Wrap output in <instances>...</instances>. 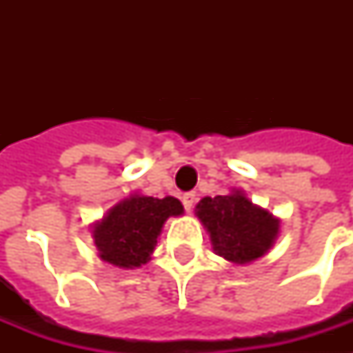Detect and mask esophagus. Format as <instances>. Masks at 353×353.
Returning a JSON list of instances; mask_svg holds the SVG:
<instances>
[{
    "label": "esophagus",
    "mask_w": 353,
    "mask_h": 353,
    "mask_svg": "<svg viewBox=\"0 0 353 353\" xmlns=\"http://www.w3.org/2000/svg\"><path fill=\"white\" fill-rule=\"evenodd\" d=\"M196 196H198L196 192H187L185 196H183V205H185V210H187V212L192 210L194 203H196V199H198Z\"/></svg>",
    "instance_id": "obj_1"
}]
</instances>
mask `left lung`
Wrapping results in <instances>:
<instances>
[{
    "instance_id": "left-lung-1",
    "label": "left lung",
    "mask_w": 353,
    "mask_h": 353,
    "mask_svg": "<svg viewBox=\"0 0 353 353\" xmlns=\"http://www.w3.org/2000/svg\"><path fill=\"white\" fill-rule=\"evenodd\" d=\"M196 216L210 234L212 249L232 263H251L273 247L280 220L249 201L241 190L203 198Z\"/></svg>"
}]
</instances>
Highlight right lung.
<instances>
[{"mask_svg": "<svg viewBox=\"0 0 353 353\" xmlns=\"http://www.w3.org/2000/svg\"><path fill=\"white\" fill-rule=\"evenodd\" d=\"M181 214V201L172 196L159 199L132 194L91 229L99 256L115 268H141L152 256L165 221Z\"/></svg>", "mask_w": 353, "mask_h": 353, "instance_id": "obj_1", "label": "right lung"}]
</instances>
